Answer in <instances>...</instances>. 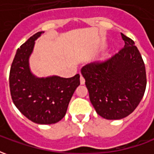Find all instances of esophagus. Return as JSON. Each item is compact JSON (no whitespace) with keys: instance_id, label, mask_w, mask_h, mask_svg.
<instances>
[{"instance_id":"obj_1","label":"esophagus","mask_w":154,"mask_h":154,"mask_svg":"<svg viewBox=\"0 0 154 154\" xmlns=\"http://www.w3.org/2000/svg\"><path fill=\"white\" fill-rule=\"evenodd\" d=\"M80 82L82 85H83L84 83H85V79H84V77L81 75V77H80Z\"/></svg>"}]
</instances>
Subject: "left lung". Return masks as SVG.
<instances>
[{"mask_svg":"<svg viewBox=\"0 0 154 154\" xmlns=\"http://www.w3.org/2000/svg\"><path fill=\"white\" fill-rule=\"evenodd\" d=\"M125 46L103 63L87 64L81 72L97 113L120 119L132 113L145 91V66L134 42L121 34Z\"/></svg>","mask_w":154,"mask_h":154,"instance_id":"left-lung-1","label":"left lung"}]
</instances>
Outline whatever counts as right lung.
Instances as JSON below:
<instances>
[{"label":"right lung","mask_w":154,"mask_h":154,"mask_svg":"<svg viewBox=\"0 0 154 154\" xmlns=\"http://www.w3.org/2000/svg\"><path fill=\"white\" fill-rule=\"evenodd\" d=\"M43 33H36L16 51L10 71V90L15 106L26 118L39 125H52L66 115L71 98L80 85V75L64 78L33 74L29 57L35 40Z\"/></svg>","instance_id":"right-lung-1"}]
</instances>
